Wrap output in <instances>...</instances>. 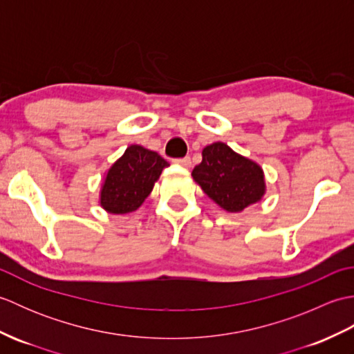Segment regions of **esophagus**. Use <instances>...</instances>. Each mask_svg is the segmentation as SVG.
Here are the masks:
<instances>
[{"label": "esophagus", "instance_id": "34e87169", "mask_svg": "<svg viewBox=\"0 0 354 354\" xmlns=\"http://www.w3.org/2000/svg\"><path fill=\"white\" fill-rule=\"evenodd\" d=\"M173 162L178 164V165H181V167H185V169H189L190 165H192V160H190L189 156H185V158H178V160H173Z\"/></svg>", "mask_w": 354, "mask_h": 354}]
</instances>
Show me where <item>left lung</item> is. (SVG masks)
Here are the masks:
<instances>
[{"mask_svg":"<svg viewBox=\"0 0 354 354\" xmlns=\"http://www.w3.org/2000/svg\"><path fill=\"white\" fill-rule=\"evenodd\" d=\"M192 176L207 196L228 213H242L266 193L260 164L222 141L204 147L202 162L193 169Z\"/></svg>","mask_w":354,"mask_h":354,"instance_id":"obj_1","label":"left lung"}]
</instances>
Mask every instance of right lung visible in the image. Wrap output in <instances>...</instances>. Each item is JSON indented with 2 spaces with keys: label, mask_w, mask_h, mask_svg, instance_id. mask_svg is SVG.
Here are the masks:
<instances>
[{
  "label": "right lung",
  "mask_w": 354,
  "mask_h": 354,
  "mask_svg": "<svg viewBox=\"0 0 354 354\" xmlns=\"http://www.w3.org/2000/svg\"><path fill=\"white\" fill-rule=\"evenodd\" d=\"M169 162L153 150L132 145L104 173L99 204L111 214L132 213L153 190Z\"/></svg>",
  "instance_id": "add662e5"
}]
</instances>
